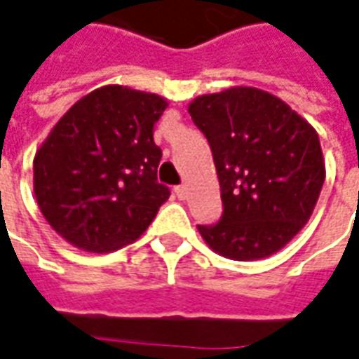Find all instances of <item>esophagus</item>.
<instances>
[{
    "mask_svg": "<svg viewBox=\"0 0 359 359\" xmlns=\"http://www.w3.org/2000/svg\"><path fill=\"white\" fill-rule=\"evenodd\" d=\"M175 194H177L180 200H187V196H189V189H187V184H179V187H175Z\"/></svg>",
    "mask_w": 359,
    "mask_h": 359,
    "instance_id": "obj_1",
    "label": "esophagus"
}]
</instances>
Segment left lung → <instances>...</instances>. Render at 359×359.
Returning a JSON list of instances; mask_svg holds the SVG:
<instances>
[{"label":"left lung","instance_id":"8db88e82","mask_svg":"<svg viewBox=\"0 0 359 359\" xmlns=\"http://www.w3.org/2000/svg\"><path fill=\"white\" fill-rule=\"evenodd\" d=\"M220 180V220L198 226L216 253L236 262L281 250L313 214L324 184L314 128L283 100L257 88H230L189 106Z\"/></svg>","mask_w":359,"mask_h":359}]
</instances>
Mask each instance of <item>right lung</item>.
Wrapping results in <instances>:
<instances>
[{"label":"right lung","mask_w":359,"mask_h":359,"mask_svg":"<svg viewBox=\"0 0 359 359\" xmlns=\"http://www.w3.org/2000/svg\"><path fill=\"white\" fill-rule=\"evenodd\" d=\"M167 102L126 86L78 100L33 161L35 196L46 222L80 250L114 251L137 240L170 196L157 180L153 126Z\"/></svg>","instance_id":"right-lung-1"}]
</instances>
